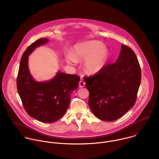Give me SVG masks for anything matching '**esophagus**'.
<instances>
[{"mask_svg":"<svg viewBox=\"0 0 159 159\" xmlns=\"http://www.w3.org/2000/svg\"><path fill=\"white\" fill-rule=\"evenodd\" d=\"M85 86V83L83 81H80L79 83V87L80 88H83Z\"/></svg>","mask_w":159,"mask_h":159,"instance_id":"1","label":"esophagus"}]
</instances>
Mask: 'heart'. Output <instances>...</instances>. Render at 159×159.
<instances>
[{
  "mask_svg": "<svg viewBox=\"0 0 159 159\" xmlns=\"http://www.w3.org/2000/svg\"><path fill=\"white\" fill-rule=\"evenodd\" d=\"M66 58L68 63L71 65H75L78 61H85V70L89 73H95L105 66L108 51L102 43L90 41L77 45L75 47L73 54H68Z\"/></svg>",
  "mask_w": 159,
  "mask_h": 159,
  "instance_id": "b5f03b06",
  "label": "heart"
}]
</instances>
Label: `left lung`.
<instances>
[{
	"mask_svg": "<svg viewBox=\"0 0 159 159\" xmlns=\"http://www.w3.org/2000/svg\"><path fill=\"white\" fill-rule=\"evenodd\" d=\"M141 78V67L134 51L122 44L113 64H106L95 75L84 77L89 92V105L98 119L113 121L135 103Z\"/></svg>",
	"mask_w": 159,
	"mask_h": 159,
	"instance_id": "1",
	"label": "left lung"
}]
</instances>
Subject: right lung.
<instances>
[{"label":"right lung","instance_id":"1","mask_svg":"<svg viewBox=\"0 0 159 159\" xmlns=\"http://www.w3.org/2000/svg\"><path fill=\"white\" fill-rule=\"evenodd\" d=\"M49 41L40 39L23 53L17 76V89L28 114L44 123L57 121L66 113L73 91L77 89L80 78L77 75L58 72L49 81L37 82L28 68V56L37 46Z\"/></svg>","mask_w":159,"mask_h":159}]
</instances>
